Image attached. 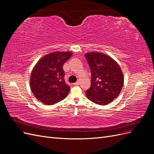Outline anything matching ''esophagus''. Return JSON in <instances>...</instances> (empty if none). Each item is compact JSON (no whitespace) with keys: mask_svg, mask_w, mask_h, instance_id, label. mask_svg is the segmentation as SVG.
Returning a JSON list of instances; mask_svg holds the SVG:
<instances>
[{"mask_svg":"<svg viewBox=\"0 0 154 154\" xmlns=\"http://www.w3.org/2000/svg\"><path fill=\"white\" fill-rule=\"evenodd\" d=\"M80 82H79V81H78V82H76V83H73V85H75V86H76V85H80Z\"/></svg>","mask_w":154,"mask_h":154,"instance_id":"obj_1","label":"esophagus"}]
</instances>
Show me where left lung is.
<instances>
[{
  "mask_svg": "<svg viewBox=\"0 0 154 154\" xmlns=\"http://www.w3.org/2000/svg\"><path fill=\"white\" fill-rule=\"evenodd\" d=\"M85 57L91 72V85L87 98L98 105H106L117 97L122 89L124 77L118 63L109 56L97 52Z\"/></svg>",
  "mask_w": 154,
  "mask_h": 154,
  "instance_id": "1",
  "label": "left lung"
}]
</instances>
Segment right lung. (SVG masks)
Wrapping results in <instances>:
<instances>
[{
	"mask_svg": "<svg viewBox=\"0 0 154 154\" xmlns=\"http://www.w3.org/2000/svg\"><path fill=\"white\" fill-rule=\"evenodd\" d=\"M71 52H53L40 59L32 69L30 87L36 98L45 105H53L66 98L70 87L64 80L63 66Z\"/></svg>",
	"mask_w": 154,
	"mask_h": 154,
	"instance_id": "obj_1",
	"label": "right lung"
}]
</instances>
